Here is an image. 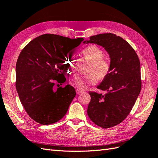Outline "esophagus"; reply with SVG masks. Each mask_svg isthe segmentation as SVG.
<instances>
[{
  "instance_id": "esophagus-1",
  "label": "esophagus",
  "mask_w": 158,
  "mask_h": 158,
  "mask_svg": "<svg viewBox=\"0 0 158 158\" xmlns=\"http://www.w3.org/2000/svg\"><path fill=\"white\" fill-rule=\"evenodd\" d=\"M76 92H77V94H80V93H83L84 91H83L82 90H80V89H77L76 90Z\"/></svg>"
}]
</instances>
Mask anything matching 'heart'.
Returning a JSON list of instances; mask_svg holds the SVG:
<instances>
[{
	"label": "heart",
	"instance_id": "1",
	"mask_svg": "<svg viewBox=\"0 0 158 158\" xmlns=\"http://www.w3.org/2000/svg\"><path fill=\"white\" fill-rule=\"evenodd\" d=\"M81 54L89 63L87 68V75L75 74L70 79V84L78 89L84 90L90 85L95 84L96 78L98 80L106 79L110 73L111 63L104 58V51L95 45H89L81 50ZM65 67L71 70L73 67V61L71 58H67Z\"/></svg>",
	"mask_w": 158,
	"mask_h": 158
}]
</instances>
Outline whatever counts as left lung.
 Listing matches in <instances>:
<instances>
[{
	"label": "left lung",
	"instance_id": "obj_1",
	"mask_svg": "<svg viewBox=\"0 0 158 158\" xmlns=\"http://www.w3.org/2000/svg\"><path fill=\"white\" fill-rule=\"evenodd\" d=\"M84 43L102 46L110 57V73L97 87L106 93L89 92L91 99L87 109L88 116L95 124L110 128L126 118L139 95L140 61L133 48L113 33L91 36Z\"/></svg>",
	"mask_w": 158,
	"mask_h": 158
}]
</instances>
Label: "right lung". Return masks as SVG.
Segmentation results:
<instances>
[{
	"label": "right lung",
	"mask_w": 158,
	"mask_h": 158,
	"mask_svg": "<svg viewBox=\"0 0 158 158\" xmlns=\"http://www.w3.org/2000/svg\"><path fill=\"white\" fill-rule=\"evenodd\" d=\"M83 40L44 34L21 52L16 64V89L23 108L35 122L45 125L54 123L68 111L76 95L75 89L68 84L54 90V85L66 81L65 57Z\"/></svg>",
	"instance_id": "add662e5"
}]
</instances>
